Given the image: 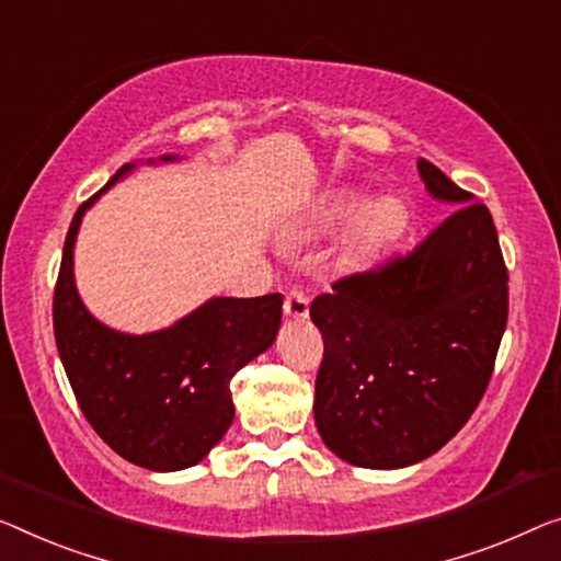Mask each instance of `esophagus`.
<instances>
[{"mask_svg":"<svg viewBox=\"0 0 561 561\" xmlns=\"http://www.w3.org/2000/svg\"><path fill=\"white\" fill-rule=\"evenodd\" d=\"M284 314L291 317V320H307L309 299L302 291H291V295H287V299H284Z\"/></svg>","mask_w":561,"mask_h":561,"instance_id":"obj_1","label":"esophagus"}]
</instances>
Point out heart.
<instances>
[{"instance_id":"obj_1","label":"heart","mask_w":561,"mask_h":561,"mask_svg":"<svg viewBox=\"0 0 561 561\" xmlns=\"http://www.w3.org/2000/svg\"><path fill=\"white\" fill-rule=\"evenodd\" d=\"M357 206V194L353 191H337V194L324 196L305 219H299L295 227L287 231L289 241H312L322 233L340 227L342 221L350 219ZM408 224V208L396 196H380L365 204L360 211L353 216L350 227L342 239V249L350 259H367L378 254L382 247L403 233Z\"/></svg>"}]
</instances>
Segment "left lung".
<instances>
[{
  "label": "left lung",
  "mask_w": 561,
  "mask_h": 561,
  "mask_svg": "<svg viewBox=\"0 0 561 561\" xmlns=\"http://www.w3.org/2000/svg\"><path fill=\"white\" fill-rule=\"evenodd\" d=\"M417 173L456 206L408 256L332 284L309 307L324 337L314 423L334 456L405 468L463 428L494 373L508 274L489 208L421 158Z\"/></svg>",
  "instance_id": "8db88e82"
}]
</instances>
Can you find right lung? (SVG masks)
Returning a JSON list of instances; mask_svg holds the SVG:
<instances>
[{
	"mask_svg": "<svg viewBox=\"0 0 561 561\" xmlns=\"http://www.w3.org/2000/svg\"><path fill=\"white\" fill-rule=\"evenodd\" d=\"M158 161L173 163L179 156ZM133 169L136 163L123 165L72 216L53 302L55 342L98 436L148 471H181L204 461L229 431V382L277 340L282 295L211 297L171 328L146 334L95 320L75 287V241L88 208Z\"/></svg>",
	"mask_w": 561,
	"mask_h": 561,
	"instance_id": "obj_1",
	"label": "right lung"
}]
</instances>
